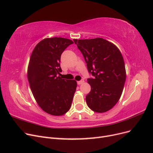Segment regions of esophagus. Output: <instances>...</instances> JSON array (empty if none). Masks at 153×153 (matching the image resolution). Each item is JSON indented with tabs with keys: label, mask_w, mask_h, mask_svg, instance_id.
<instances>
[{
	"label": "esophagus",
	"mask_w": 153,
	"mask_h": 153,
	"mask_svg": "<svg viewBox=\"0 0 153 153\" xmlns=\"http://www.w3.org/2000/svg\"><path fill=\"white\" fill-rule=\"evenodd\" d=\"M84 82V80H80V81L77 82V84H78V85H81V84H82Z\"/></svg>",
	"instance_id": "obj_1"
}]
</instances>
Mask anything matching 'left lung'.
Masks as SVG:
<instances>
[{"mask_svg": "<svg viewBox=\"0 0 153 153\" xmlns=\"http://www.w3.org/2000/svg\"><path fill=\"white\" fill-rule=\"evenodd\" d=\"M84 57L91 89L86 102L94 112L103 113L112 108L121 98L126 81L123 55L113 43L103 38L73 39Z\"/></svg>", "mask_w": 153, "mask_h": 153, "instance_id": "8db88e82", "label": "left lung"}]
</instances>
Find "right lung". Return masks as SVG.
<instances>
[{"instance_id":"1","label":"right lung","mask_w":153,"mask_h":153,"mask_svg":"<svg viewBox=\"0 0 153 153\" xmlns=\"http://www.w3.org/2000/svg\"><path fill=\"white\" fill-rule=\"evenodd\" d=\"M73 43L66 38H45L31 54L27 71L30 88L37 103L50 115H62L71 108L76 82L58 75L62 72L61 54Z\"/></svg>"}]
</instances>
